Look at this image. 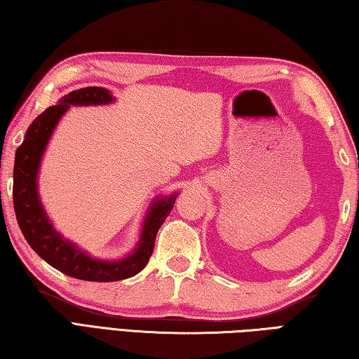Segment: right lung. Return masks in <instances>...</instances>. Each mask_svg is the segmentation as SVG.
<instances>
[{"instance_id": "add662e5", "label": "right lung", "mask_w": 359, "mask_h": 359, "mask_svg": "<svg viewBox=\"0 0 359 359\" xmlns=\"http://www.w3.org/2000/svg\"><path fill=\"white\" fill-rule=\"evenodd\" d=\"M111 101L112 95L103 87H84L70 92L59 101V104L50 106L32 121L25 134L23 144L17 148L15 165H13V209L26 242L51 267L73 278L86 281H120L144 270L150 261L159 228L175 205V195L154 203L145 219L137 250L121 261L90 258L79 252L69 241L62 239V236L46 219L37 197L36 180L40 159L54 126L70 106L107 104Z\"/></svg>"}]
</instances>
